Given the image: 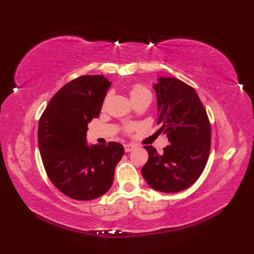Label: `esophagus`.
<instances>
[{"label":"esophagus","mask_w":254,"mask_h":254,"mask_svg":"<svg viewBox=\"0 0 254 254\" xmlns=\"http://www.w3.org/2000/svg\"><path fill=\"white\" fill-rule=\"evenodd\" d=\"M135 147L136 146L134 144H126V145H124V150H126L127 153H128V152H131V150H133Z\"/></svg>","instance_id":"1"}]
</instances>
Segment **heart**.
<instances>
[{
	"mask_svg": "<svg viewBox=\"0 0 254 254\" xmlns=\"http://www.w3.org/2000/svg\"><path fill=\"white\" fill-rule=\"evenodd\" d=\"M128 94H130L132 100L135 101L136 99L141 98L143 96L150 95V91L147 87H145L144 85L139 83H134V84H131L130 87H128ZM133 128H134L133 124H127V126H124V132L127 134H130L133 131Z\"/></svg>",
	"mask_w": 254,
	"mask_h": 254,
	"instance_id": "b5f03b06",
	"label": "heart"
}]
</instances>
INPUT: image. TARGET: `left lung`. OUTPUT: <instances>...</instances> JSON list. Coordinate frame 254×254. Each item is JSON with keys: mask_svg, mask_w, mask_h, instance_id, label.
<instances>
[{"mask_svg": "<svg viewBox=\"0 0 254 254\" xmlns=\"http://www.w3.org/2000/svg\"><path fill=\"white\" fill-rule=\"evenodd\" d=\"M157 94L158 132L167 134L170 144L158 154L145 145L148 160L142 175L157 191L179 192L192 186L206 166L210 150V123L196 91L172 77H161L154 85Z\"/></svg>", "mask_w": 254, "mask_h": 254, "instance_id": "1", "label": "left lung"}]
</instances>
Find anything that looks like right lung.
I'll return each instance as SVG.
<instances>
[{
  "label": "right lung",
  "instance_id": "obj_1",
  "mask_svg": "<svg viewBox=\"0 0 254 254\" xmlns=\"http://www.w3.org/2000/svg\"><path fill=\"white\" fill-rule=\"evenodd\" d=\"M111 83L83 75L52 97L38 127V144L47 176L66 196L89 201L109 191L124 148L120 143H86L88 123L98 118Z\"/></svg>",
  "mask_w": 254,
  "mask_h": 254
}]
</instances>
